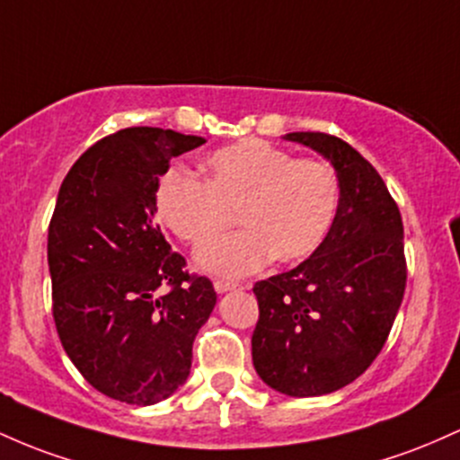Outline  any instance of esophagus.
<instances>
[{
  "instance_id": "obj_1",
  "label": "esophagus",
  "mask_w": 460,
  "mask_h": 460,
  "mask_svg": "<svg viewBox=\"0 0 460 460\" xmlns=\"http://www.w3.org/2000/svg\"><path fill=\"white\" fill-rule=\"evenodd\" d=\"M234 288H239V285H236V282L215 280V291L217 293H228V291H234Z\"/></svg>"
}]
</instances>
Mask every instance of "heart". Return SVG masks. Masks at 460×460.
I'll return each instance as SVG.
<instances>
[{
  "mask_svg": "<svg viewBox=\"0 0 460 460\" xmlns=\"http://www.w3.org/2000/svg\"><path fill=\"white\" fill-rule=\"evenodd\" d=\"M206 182L167 169L154 189L158 221L187 243H203L237 213L244 230L195 252V265L224 278L261 271L273 258L299 262L328 239L341 204L332 164L293 158L262 138H243L204 158Z\"/></svg>",
  "mask_w": 460,
  "mask_h": 460,
  "instance_id": "b5f03b06",
  "label": "heart"
}]
</instances>
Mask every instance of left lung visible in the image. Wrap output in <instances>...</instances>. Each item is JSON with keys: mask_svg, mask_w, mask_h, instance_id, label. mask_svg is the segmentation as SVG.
Masks as SVG:
<instances>
[{"mask_svg": "<svg viewBox=\"0 0 460 460\" xmlns=\"http://www.w3.org/2000/svg\"><path fill=\"white\" fill-rule=\"evenodd\" d=\"M285 138L330 161L341 204L314 254L254 285L252 360L271 389L314 397L352 383L383 349L406 288L404 226L385 180L352 146L323 132Z\"/></svg>", "mask_w": 460, "mask_h": 460, "instance_id": "8db88e82", "label": "left lung"}]
</instances>
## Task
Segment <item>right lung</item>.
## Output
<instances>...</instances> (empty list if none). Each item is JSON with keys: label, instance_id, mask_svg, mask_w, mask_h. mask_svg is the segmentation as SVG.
Masks as SVG:
<instances>
[{"label": "right lung", "instance_id": "add662e5", "mask_svg": "<svg viewBox=\"0 0 460 460\" xmlns=\"http://www.w3.org/2000/svg\"><path fill=\"white\" fill-rule=\"evenodd\" d=\"M206 143L163 128H126L77 158L48 234L54 322L66 356L112 400L147 406L187 383L213 282L189 276L154 221L169 161ZM161 286L170 293L156 296Z\"/></svg>", "mask_w": 460, "mask_h": 460}]
</instances>
